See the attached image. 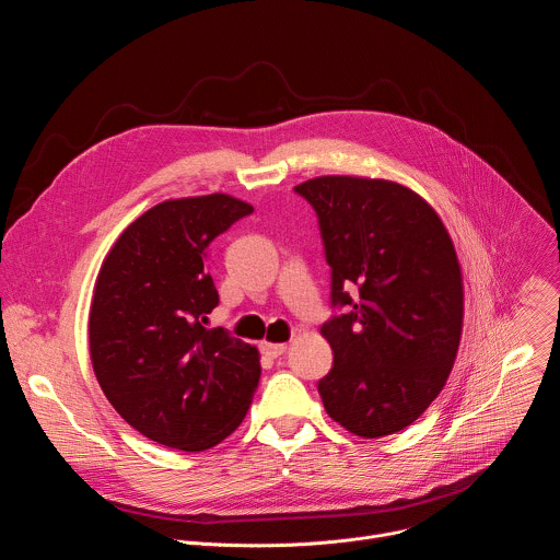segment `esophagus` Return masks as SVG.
I'll return each instance as SVG.
<instances>
[{
	"label": "esophagus",
	"instance_id": "1",
	"mask_svg": "<svg viewBox=\"0 0 560 560\" xmlns=\"http://www.w3.org/2000/svg\"><path fill=\"white\" fill-rule=\"evenodd\" d=\"M262 353L267 358H280L287 351V345H273V342H262Z\"/></svg>",
	"mask_w": 560,
	"mask_h": 560
}]
</instances>
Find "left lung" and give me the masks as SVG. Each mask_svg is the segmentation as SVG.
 <instances>
[{
	"instance_id": "1",
	"label": "left lung",
	"mask_w": 560,
	"mask_h": 560,
	"mask_svg": "<svg viewBox=\"0 0 560 560\" xmlns=\"http://www.w3.org/2000/svg\"><path fill=\"white\" fill-rule=\"evenodd\" d=\"M295 191L319 220L330 302L347 308L319 330L332 349L322 404L358 436L399 432L436 399L459 351L464 278L451 234L395 180L317 176Z\"/></svg>"
}]
</instances>
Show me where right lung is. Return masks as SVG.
I'll return each mask as SVG.
<instances>
[{
  "label": "right lung",
  "mask_w": 560,
  "mask_h": 560,
  "mask_svg": "<svg viewBox=\"0 0 560 560\" xmlns=\"http://www.w3.org/2000/svg\"><path fill=\"white\" fill-rule=\"evenodd\" d=\"M252 211L230 194L159 202L98 269L88 319L96 382L135 430L167 448H213L241 425L258 388V349L205 326L218 306L209 243Z\"/></svg>",
  "instance_id": "add662e5"
}]
</instances>
